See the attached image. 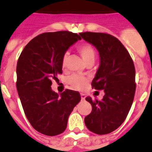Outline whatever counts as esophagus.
Returning <instances> with one entry per match:
<instances>
[{
  "label": "esophagus",
  "mask_w": 152,
  "mask_h": 152,
  "mask_svg": "<svg viewBox=\"0 0 152 152\" xmlns=\"http://www.w3.org/2000/svg\"><path fill=\"white\" fill-rule=\"evenodd\" d=\"M85 98H86V96H85V94L81 93V100H82V101H83V100H85Z\"/></svg>",
  "instance_id": "1"
}]
</instances>
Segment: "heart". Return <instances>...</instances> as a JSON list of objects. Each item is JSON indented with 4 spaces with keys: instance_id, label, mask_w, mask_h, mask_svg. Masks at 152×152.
<instances>
[{
    "instance_id": "1",
    "label": "heart",
    "mask_w": 152,
    "mask_h": 152,
    "mask_svg": "<svg viewBox=\"0 0 152 152\" xmlns=\"http://www.w3.org/2000/svg\"><path fill=\"white\" fill-rule=\"evenodd\" d=\"M77 50L80 53L81 57L84 60L85 63L87 61H91V60H95L96 57V51L93 49V47L91 45L88 44H82L78 46ZM67 57L68 54L67 53L64 54L62 58V66L64 67L66 64H67ZM88 79L86 77L81 76V75H74L69 77L68 82L69 84L74 88L75 89H81L85 86L87 83Z\"/></svg>"
}]
</instances>
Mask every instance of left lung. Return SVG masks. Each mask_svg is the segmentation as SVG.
<instances>
[{
  "mask_svg": "<svg viewBox=\"0 0 152 152\" xmlns=\"http://www.w3.org/2000/svg\"><path fill=\"white\" fill-rule=\"evenodd\" d=\"M81 38L99 51V67L91 82L96 90H104L102 100L85 99L92 107L85 116L87 128L97 134H107L124 123L134 98L135 68L132 59L119 39L110 34L81 32Z\"/></svg>",
  "mask_w": 152,
  "mask_h": 152,
  "instance_id": "obj_1",
  "label": "left lung"
}]
</instances>
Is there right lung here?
Returning <instances> with one entry per match:
<instances>
[{
  "instance_id": "obj_1",
  "label": "right lung",
  "mask_w": 152,
  "mask_h": 152,
  "mask_svg": "<svg viewBox=\"0 0 152 152\" xmlns=\"http://www.w3.org/2000/svg\"><path fill=\"white\" fill-rule=\"evenodd\" d=\"M81 38L67 31L46 32L32 39L22 50L16 67L18 93L26 117L42 134L56 136L65 130L67 120L81 101L77 91L58 94L52 81L62 74V58L69 47Z\"/></svg>"
}]
</instances>
